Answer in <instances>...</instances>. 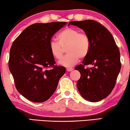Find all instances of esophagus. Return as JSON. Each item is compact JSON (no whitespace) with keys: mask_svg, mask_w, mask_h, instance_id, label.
<instances>
[{"mask_svg":"<svg viewBox=\"0 0 130 130\" xmlns=\"http://www.w3.org/2000/svg\"><path fill=\"white\" fill-rule=\"evenodd\" d=\"M73 70V68H67L66 69V70L67 71V72H71V71H72Z\"/></svg>","mask_w":130,"mask_h":130,"instance_id":"1","label":"esophagus"}]
</instances>
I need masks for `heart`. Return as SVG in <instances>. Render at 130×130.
<instances>
[{"label": "heart", "instance_id": "b5f03b06", "mask_svg": "<svg viewBox=\"0 0 130 130\" xmlns=\"http://www.w3.org/2000/svg\"><path fill=\"white\" fill-rule=\"evenodd\" d=\"M57 38L58 41L53 40L50 42L49 50L55 58L60 59L63 56V48L67 46L68 54L58 61L63 66H73L80 58H86L89 53L91 46L89 37L86 34L80 32L76 28H65L58 33Z\"/></svg>", "mask_w": 130, "mask_h": 130}]
</instances>
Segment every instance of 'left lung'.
I'll return each mask as SVG.
<instances>
[{
	"label": "left lung",
	"mask_w": 130,
	"mask_h": 130,
	"mask_svg": "<svg viewBox=\"0 0 130 130\" xmlns=\"http://www.w3.org/2000/svg\"><path fill=\"white\" fill-rule=\"evenodd\" d=\"M70 25L83 29L91 43L89 53L82 64L75 67L80 73L78 90L87 101L98 102L107 97L114 88L121 67L120 50L111 32L97 21H71ZM89 64L93 67L84 68Z\"/></svg>",
	"instance_id": "left-lung-1"
}]
</instances>
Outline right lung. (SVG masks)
I'll return each instance as SVG.
<instances>
[{
  "mask_svg": "<svg viewBox=\"0 0 130 130\" xmlns=\"http://www.w3.org/2000/svg\"><path fill=\"white\" fill-rule=\"evenodd\" d=\"M66 22L36 23L25 28L15 39L10 50L9 68L18 91L28 100L43 102L56 90L66 72L49 50L52 37ZM52 67L51 69L47 68Z\"/></svg>",
  "mask_w": 130,
  "mask_h": 130,
  "instance_id": "obj_1",
  "label": "right lung"
}]
</instances>
